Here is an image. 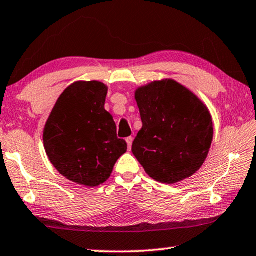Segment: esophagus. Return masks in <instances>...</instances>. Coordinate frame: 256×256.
I'll use <instances>...</instances> for the list:
<instances>
[{"label":"esophagus","instance_id":"esophagus-1","mask_svg":"<svg viewBox=\"0 0 256 256\" xmlns=\"http://www.w3.org/2000/svg\"><path fill=\"white\" fill-rule=\"evenodd\" d=\"M132 142H133V138H132V136H128V138H126V144H128V150L131 149V147H132Z\"/></svg>","mask_w":256,"mask_h":256}]
</instances>
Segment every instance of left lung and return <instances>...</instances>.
<instances>
[{
  "label": "left lung",
  "instance_id": "1",
  "mask_svg": "<svg viewBox=\"0 0 256 256\" xmlns=\"http://www.w3.org/2000/svg\"><path fill=\"white\" fill-rule=\"evenodd\" d=\"M134 98L142 128L132 152L146 173L173 184L200 171L213 140V120L206 104L171 78L138 88Z\"/></svg>",
  "mask_w": 256,
  "mask_h": 256
}]
</instances>
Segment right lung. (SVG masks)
<instances>
[{
    "label": "right lung",
    "mask_w": 256,
    "mask_h": 256,
    "mask_svg": "<svg viewBox=\"0 0 256 256\" xmlns=\"http://www.w3.org/2000/svg\"><path fill=\"white\" fill-rule=\"evenodd\" d=\"M107 92L99 80L72 83L56 100L43 130L51 164L66 179L88 188L106 182L128 150L104 109Z\"/></svg>",
    "instance_id": "obj_1"
}]
</instances>
